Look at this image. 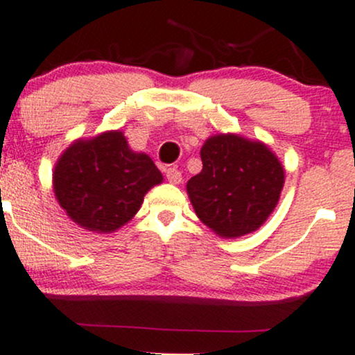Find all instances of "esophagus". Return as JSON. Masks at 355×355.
Segmentation results:
<instances>
[{
  "mask_svg": "<svg viewBox=\"0 0 355 355\" xmlns=\"http://www.w3.org/2000/svg\"><path fill=\"white\" fill-rule=\"evenodd\" d=\"M166 178H167V181L173 182V184H179V182L182 181L181 171H178L176 167H167V169H166Z\"/></svg>",
  "mask_w": 355,
  "mask_h": 355,
  "instance_id": "34e87169",
  "label": "esophagus"
}]
</instances>
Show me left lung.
<instances>
[{"mask_svg": "<svg viewBox=\"0 0 355 355\" xmlns=\"http://www.w3.org/2000/svg\"><path fill=\"white\" fill-rule=\"evenodd\" d=\"M202 171L188 181L198 218L220 236L258 230L277 206L285 173L261 142L234 134L209 137L201 149Z\"/></svg>", "mask_w": 355, "mask_h": 355, "instance_id": "1", "label": "left lung"}]
</instances>
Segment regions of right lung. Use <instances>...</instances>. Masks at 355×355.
Returning a JSON list of instances; mask_svg holds the SVG:
<instances>
[{"label":"right lung","mask_w":355,"mask_h":355,"mask_svg":"<svg viewBox=\"0 0 355 355\" xmlns=\"http://www.w3.org/2000/svg\"><path fill=\"white\" fill-rule=\"evenodd\" d=\"M162 181L153 159L129 149L122 132L77 141L58 159L53 189L75 223L97 233L121 228Z\"/></svg>","instance_id":"add662e5"}]
</instances>
